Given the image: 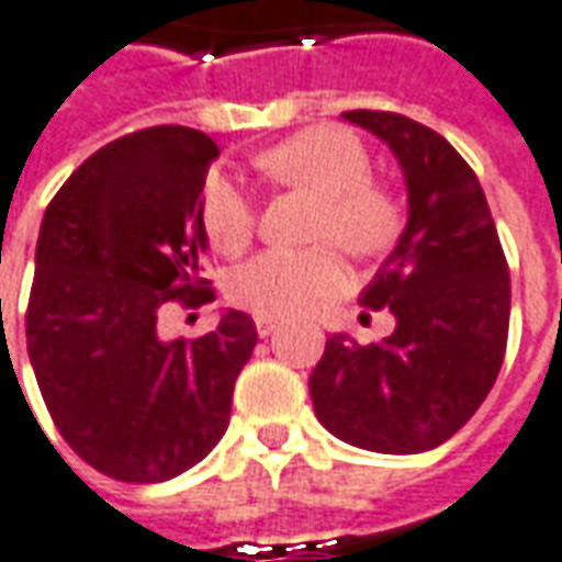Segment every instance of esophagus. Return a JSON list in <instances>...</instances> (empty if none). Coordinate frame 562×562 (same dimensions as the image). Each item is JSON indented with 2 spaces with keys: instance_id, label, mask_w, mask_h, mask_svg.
Here are the masks:
<instances>
[{
  "instance_id": "34e87169",
  "label": "esophagus",
  "mask_w": 562,
  "mask_h": 562,
  "mask_svg": "<svg viewBox=\"0 0 562 562\" xmlns=\"http://www.w3.org/2000/svg\"><path fill=\"white\" fill-rule=\"evenodd\" d=\"M257 333L259 336H272L274 330H278V321L274 318H269V315H257Z\"/></svg>"
}]
</instances>
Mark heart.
<instances>
[{"instance_id": "heart-1", "label": "heart", "mask_w": 562, "mask_h": 562, "mask_svg": "<svg viewBox=\"0 0 562 562\" xmlns=\"http://www.w3.org/2000/svg\"><path fill=\"white\" fill-rule=\"evenodd\" d=\"M257 170L278 186L303 189L318 199L312 238L333 241L355 257H373L392 244L397 207L392 195L370 180L363 143L342 127H308L259 153ZM201 223L220 254H241L254 238L257 207L226 173H211L201 189ZM346 281L336 250H266L229 274V296L244 308L290 318L327 300Z\"/></svg>"}]
</instances>
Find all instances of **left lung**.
Returning <instances> with one entry per match:
<instances>
[{
    "instance_id": "1",
    "label": "left lung",
    "mask_w": 562,
    "mask_h": 562,
    "mask_svg": "<svg viewBox=\"0 0 562 562\" xmlns=\"http://www.w3.org/2000/svg\"><path fill=\"white\" fill-rule=\"evenodd\" d=\"M404 170L406 226L367 308L394 333L361 346L333 333L308 376L318 422L351 447L409 456L450 440L493 389L510 318L508 262L474 170L437 131L397 112H342Z\"/></svg>"
}]
</instances>
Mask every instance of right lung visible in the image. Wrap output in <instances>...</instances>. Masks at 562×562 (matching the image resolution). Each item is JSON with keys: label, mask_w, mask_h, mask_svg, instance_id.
<instances>
[{"label": "right lung", "mask_w": 562, "mask_h": 562, "mask_svg": "<svg viewBox=\"0 0 562 562\" xmlns=\"http://www.w3.org/2000/svg\"><path fill=\"white\" fill-rule=\"evenodd\" d=\"M216 156L192 127L119 137L72 170L38 229L30 363L57 431L115 481H170L214 450L257 346L254 318L235 308L199 339L158 336L168 303L214 300L199 262Z\"/></svg>", "instance_id": "right-lung-1"}]
</instances>
